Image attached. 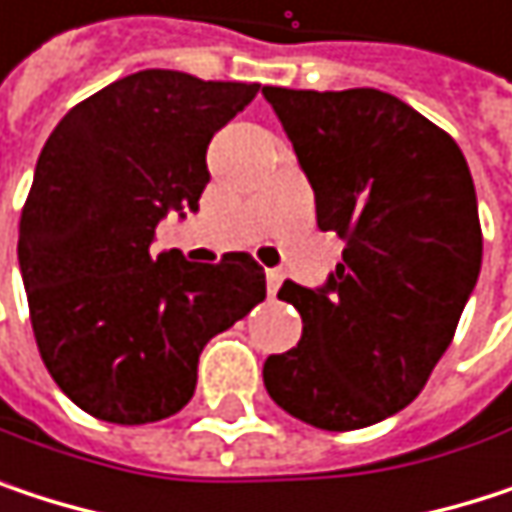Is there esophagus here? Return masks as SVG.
<instances>
[{"instance_id": "obj_1", "label": "esophagus", "mask_w": 512, "mask_h": 512, "mask_svg": "<svg viewBox=\"0 0 512 512\" xmlns=\"http://www.w3.org/2000/svg\"><path fill=\"white\" fill-rule=\"evenodd\" d=\"M281 281H284V272L281 269H266V290H269V296L278 293Z\"/></svg>"}]
</instances>
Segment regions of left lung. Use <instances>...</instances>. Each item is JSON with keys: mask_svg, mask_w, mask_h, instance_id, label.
Wrapping results in <instances>:
<instances>
[{"mask_svg": "<svg viewBox=\"0 0 512 512\" xmlns=\"http://www.w3.org/2000/svg\"><path fill=\"white\" fill-rule=\"evenodd\" d=\"M314 189L320 231L347 249L317 290L284 281L302 341L263 364L269 397L320 430L409 406L454 341L483 234L460 145L376 88H263Z\"/></svg>", "mask_w": 512, "mask_h": 512, "instance_id": "obj_1", "label": "left lung"}]
</instances>
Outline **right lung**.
Returning a JSON list of instances; mask_svg holds the SVG:
<instances>
[{"label": "right lung", "mask_w": 512, "mask_h": 512, "mask_svg": "<svg viewBox=\"0 0 512 512\" xmlns=\"http://www.w3.org/2000/svg\"><path fill=\"white\" fill-rule=\"evenodd\" d=\"M260 85L139 70L73 106L35 165L20 272L55 385L109 424L180 412L204 344L266 296L246 252L189 263L154 252L159 219L198 210L207 145Z\"/></svg>", "instance_id": "right-lung-1"}]
</instances>
